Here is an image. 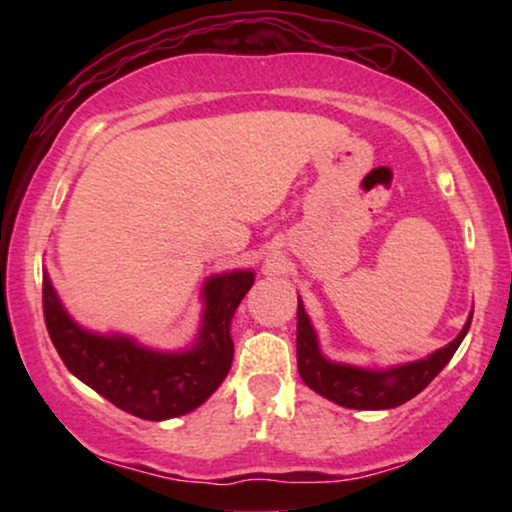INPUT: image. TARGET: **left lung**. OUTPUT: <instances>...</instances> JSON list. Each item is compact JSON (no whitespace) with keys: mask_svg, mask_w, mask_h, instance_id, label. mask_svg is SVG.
I'll return each instance as SVG.
<instances>
[{"mask_svg":"<svg viewBox=\"0 0 512 512\" xmlns=\"http://www.w3.org/2000/svg\"><path fill=\"white\" fill-rule=\"evenodd\" d=\"M473 310L461 333L450 345L436 349L424 359L398 363L389 368H366L352 366V363L331 361L321 352L317 331H314L310 317H307L303 300L298 296V331H296V352H298V373L303 382L319 396L352 410H391L408 403L419 391L429 387V382L443 370L457 352L461 340L471 328Z\"/></svg>","mask_w":512,"mask_h":512,"instance_id":"8db88e82","label":"left lung"}]
</instances>
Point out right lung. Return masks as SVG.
I'll list each match as a JSON object with an SVG mask.
<instances>
[{
    "instance_id": "1",
    "label": "right lung",
    "mask_w": 512,
    "mask_h": 512,
    "mask_svg": "<svg viewBox=\"0 0 512 512\" xmlns=\"http://www.w3.org/2000/svg\"><path fill=\"white\" fill-rule=\"evenodd\" d=\"M254 279V270L207 277L195 340L184 349H153L132 335L97 333L76 324L44 272L46 328L74 377L123 412L165 422L200 408L226 380L233 363L230 321Z\"/></svg>"
}]
</instances>
